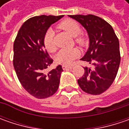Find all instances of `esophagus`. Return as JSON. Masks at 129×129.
Listing matches in <instances>:
<instances>
[{
    "label": "esophagus",
    "instance_id": "esophagus-1",
    "mask_svg": "<svg viewBox=\"0 0 129 129\" xmlns=\"http://www.w3.org/2000/svg\"><path fill=\"white\" fill-rule=\"evenodd\" d=\"M62 69L63 70H67V69H72V66H67V65H64V64H62Z\"/></svg>",
    "mask_w": 129,
    "mask_h": 129
}]
</instances>
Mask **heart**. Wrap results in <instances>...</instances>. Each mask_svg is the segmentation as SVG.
<instances>
[{
    "mask_svg": "<svg viewBox=\"0 0 129 129\" xmlns=\"http://www.w3.org/2000/svg\"><path fill=\"white\" fill-rule=\"evenodd\" d=\"M59 27L66 31L72 37H75V42L80 46H84L86 43L85 37L80 34L81 28L75 21L72 19L64 20L59 24ZM54 31L52 28H49L44 37V44L47 50L53 52L56 49V45L54 41ZM79 51L77 49H62L57 54L55 59L57 63L63 64H70L78 57Z\"/></svg>",
    "mask_w": 129,
    "mask_h": 129,
    "instance_id": "heart-1",
    "label": "heart"
}]
</instances>
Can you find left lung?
Instances as JSON below:
<instances>
[{"label":"left lung","mask_w":129,"mask_h":129,"mask_svg":"<svg viewBox=\"0 0 129 129\" xmlns=\"http://www.w3.org/2000/svg\"><path fill=\"white\" fill-rule=\"evenodd\" d=\"M69 16L85 28L90 39L89 49L81 60L92 67H84L78 85L88 94L100 95L110 87L116 77L121 62L118 39L111 26L101 18L92 14Z\"/></svg>","instance_id":"8db88e82"}]
</instances>
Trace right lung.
Wrapping results in <instances>:
<instances>
[{
  "instance_id": "right-lung-1",
  "label": "right lung",
  "mask_w": 129,
  "mask_h": 129,
  "mask_svg": "<svg viewBox=\"0 0 129 129\" xmlns=\"http://www.w3.org/2000/svg\"><path fill=\"white\" fill-rule=\"evenodd\" d=\"M62 16L42 15L34 16L23 23L13 44V67L23 87L32 96L44 99L58 90L62 66L48 73L46 70L53 59L44 48V37L47 29Z\"/></svg>"
}]
</instances>
